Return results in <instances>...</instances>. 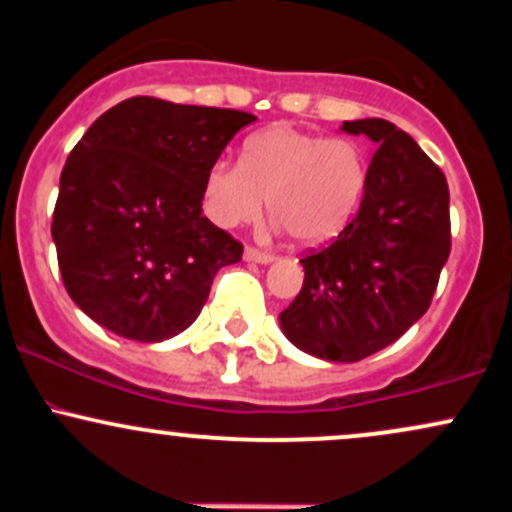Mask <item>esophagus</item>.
<instances>
[{"label": "esophagus", "instance_id": "34e87169", "mask_svg": "<svg viewBox=\"0 0 512 512\" xmlns=\"http://www.w3.org/2000/svg\"><path fill=\"white\" fill-rule=\"evenodd\" d=\"M245 260L257 262V264H269V262H274V255L272 252H264L257 248H245Z\"/></svg>", "mask_w": 512, "mask_h": 512}]
</instances>
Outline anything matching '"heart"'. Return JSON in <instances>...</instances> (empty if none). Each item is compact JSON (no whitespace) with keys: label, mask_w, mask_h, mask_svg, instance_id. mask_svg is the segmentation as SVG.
<instances>
[{"label":"heart","mask_w":512,"mask_h":512,"mask_svg":"<svg viewBox=\"0 0 512 512\" xmlns=\"http://www.w3.org/2000/svg\"><path fill=\"white\" fill-rule=\"evenodd\" d=\"M368 161L356 142L286 125L245 139L240 161H216L204 175V209L221 228L269 214L298 245L337 236L361 202Z\"/></svg>","instance_id":"b5f03b06"}]
</instances>
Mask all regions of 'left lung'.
<instances>
[{"label": "left lung", "instance_id": "obj_1", "mask_svg": "<svg viewBox=\"0 0 512 512\" xmlns=\"http://www.w3.org/2000/svg\"><path fill=\"white\" fill-rule=\"evenodd\" d=\"M378 146L356 219L303 257V289L279 315L305 354L354 363L397 342L426 313L450 255L443 170L407 132L380 120L344 122Z\"/></svg>", "mask_w": 512, "mask_h": 512}]
</instances>
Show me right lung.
Here are the masks:
<instances>
[{
    "label": "right lung",
    "mask_w": 512,
    "mask_h": 512,
    "mask_svg": "<svg viewBox=\"0 0 512 512\" xmlns=\"http://www.w3.org/2000/svg\"><path fill=\"white\" fill-rule=\"evenodd\" d=\"M257 117L137 96L86 129L64 163L52 240L64 289L93 322L134 342L197 320L243 245L202 214L204 175Z\"/></svg>",
    "instance_id": "obj_1"
}]
</instances>
